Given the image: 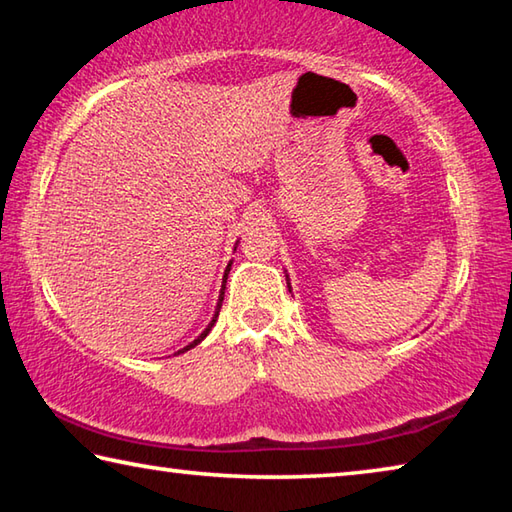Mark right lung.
Returning a JSON list of instances; mask_svg holds the SVG:
<instances>
[{
  "label": "right lung",
  "instance_id": "right-lung-1",
  "mask_svg": "<svg viewBox=\"0 0 512 512\" xmlns=\"http://www.w3.org/2000/svg\"><path fill=\"white\" fill-rule=\"evenodd\" d=\"M230 266H232V264H228V268H225V273H223V287H221V291H219V302H216V311H214V316H212V320H210V325H207V327H205V332H203L201 336H198V339H194L192 343H189V345H187V348H183V350H180L178 354H183V352H187L189 348H194V345H198V343H201V341L205 339V336H207V334H210V329L214 327V323H216V318H219V311H221V302H223V293H225V280H228Z\"/></svg>",
  "mask_w": 512,
  "mask_h": 512
}]
</instances>
